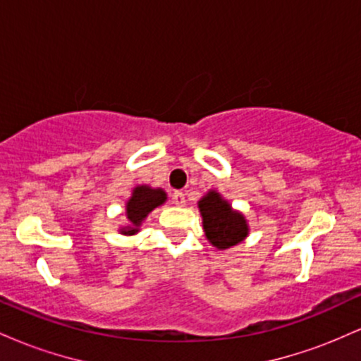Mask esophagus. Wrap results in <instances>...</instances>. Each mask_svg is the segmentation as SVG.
<instances>
[{"label": "esophagus", "instance_id": "1", "mask_svg": "<svg viewBox=\"0 0 361 361\" xmlns=\"http://www.w3.org/2000/svg\"><path fill=\"white\" fill-rule=\"evenodd\" d=\"M173 204L178 205V207H183V205L186 204L185 193H181V192H175V193H173Z\"/></svg>", "mask_w": 361, "mask_h": 361}]
</instances>
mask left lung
Listing matches in <instances>:
<instances>
[{"mask_svg":"<svg viewBox=\"0 0 361 361\" xmlns=\"http://www.w3.org/2000/svg\"><path fill=\"white\" fill-rule=\"evenodd\" d=\"M198 210L207 241L217 250H229L250 234V224L244 214L233 209L217 190H209L198 200Z\"/></svg>","mask_w":361,"mask_h":361,"instance_id":"obj_1","label":"left lung"}]
</instances>
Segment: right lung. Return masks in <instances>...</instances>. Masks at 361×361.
I'll use <instances>...</instances> for the list:
<instances>
[{
    "label": "right lung",
    "instance_id": "right-lung-1",
    "mask_svg": "<svg viewBox=\"0 0 361 361\" xmlns=\"http://www.w3.org/2000/svg\"><path fill=\"white\" fill-rule=\"evenodd\" d=\"M168 200V195L163 188H152L149 185H137L132 188V195L126 202L127 224L118 229L120 234L134 235L140 231V226L146 221L147 215L163 205Z\"/></svg>",
    "mask_w": 361,
    "mask_h": 361
}]
</instances>
